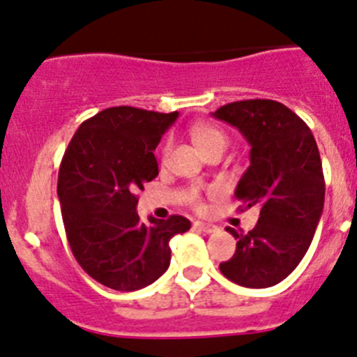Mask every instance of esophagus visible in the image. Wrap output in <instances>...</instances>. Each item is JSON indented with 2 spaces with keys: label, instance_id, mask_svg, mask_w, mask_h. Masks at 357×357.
Returning a JSON list of instances; mask_svg holds the SVG:
<instances>
[{
  "label": "esophagus",
  "instance_id": "obj_1",
  "mask_svg": "<svg viewBox=\"0 0 357 357\" xmlns=\"http://www.w3.org/2000/svg\"><path fill=\"white\" fill-rule=\"evenodd\" d=\"M194 230L203 231V234H213V231H217V226L215 225H210V222L196 221V222H194Z\"/></svg>",
  "mask_w": 357,
  "mask_h": 357
}]
</instances>
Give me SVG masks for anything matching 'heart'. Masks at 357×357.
<instances>
[{
  "label": "heart",
  "mask_w": 357,
  "mask_h": 357,
  "mask_svg": "<svg viewBox=\"0 0 357 357\" xmlns=\"http://www.w3.org/2000/svg\"><path fill=\"white\" fill-rule=\"evenodd\" d=\"M192 136H194V142L197 144V147L201 149V153L208 151L210 147H215V145L225 147L226 142H228L225 132H222L219 127H213V126H196L194 129H192ZM169 149H170V144H165V147H163V154H165V156L169 154ZM190 201L194 204H199V192L192 190Z\"/></svg>",
  "instance_id": "b5f03b06"
}]
</instances>
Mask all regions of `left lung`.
I'll use <instances>...</instances> for the list:
<instances>
[{"mask_svg": "<svg viewBox=\"0 0 357 357\" xmlns=\"http://www.w3.org/2000/svg\"><path fill=\"white\" fill-rule=\"evenodd\" d=\"M212 116L237 127L252 147L235 197L244 208L257 206L260 212L248 234L226 228L237 238V250L219 269L238 286L271 287L300 264L324 212L318 145L307 123L280 102H231Z\"/></svg>", "mask_w": 357, "mask_h": 357, "instance_id": "1", "label": "left lung"}]
</instances>
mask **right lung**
I'll use <instances>...</instances> for the list:
<instances>
[{
  "instance_id": "obj_1",
  "label": "right lung",
  "mask_w": 357,
  "mask_h": 357,
  "mask_svg": "<svg viewBox=\"0 0 357 357\" xmlns=\"http://www.w3.org/2000/svg\"><path fill=\"white\" fill-rule=\"evenodd\" d=\"M178 119L129 105L80 123L59 169L57 196L73 257L89 277L116 291L147 287L170 264L169 241L190 230L187 217L167 221L136 213V192L158 176L154 149Z\"/></svg>"
}]
</instances>
